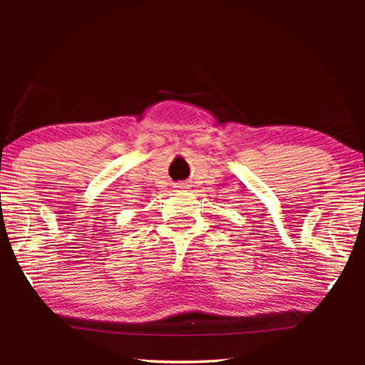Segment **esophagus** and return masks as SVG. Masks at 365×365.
Returning <instances> with one entry per match:
<instances>
[{"label": "esophagus", "mask_w": 365, "mask_h": 365, "mask_svg": "<svg viewBox=\"0 0 365 365\" xmlns=\"http://www.w3.org/2000/svg\"><path fill=\"white\" fill-rule=\"evenodd\" d=\"M177 188H180V187H177Z\"/></svg>", "instance_id": "esophagus-1"}]
</instances>
